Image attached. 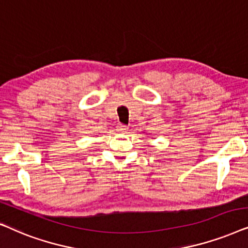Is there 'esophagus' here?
<instances>
[{"instance_id":"1","label":"esophagus","mask_w":248,"mask_h":248,"mask_svg":"<svg viewBox=\"0 0 248 248\" xmlns=\"http://www.w3.org/2000/svg\"><path fill=\"white\" fill-rule=\"evenodd\" d=\"M127 126H124V124H118L117 126V131H119V133H126L127 131Z\"/></svg>"}]
</instances>
